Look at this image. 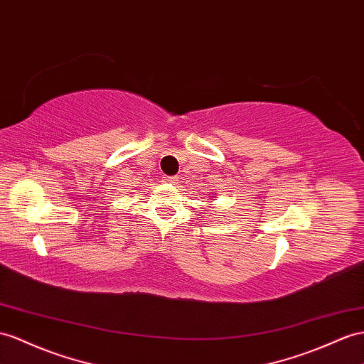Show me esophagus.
Returning <instances> with one entry per match:
<instances>
[{
  "label": "esophagus",
  "instance_id": "1",
  "mask_svg": "<svg viewBox=\"0 0 364 364\" xmlns=\"http://www.w3.org/2000/svg\"><path fill=\"white\" fill-rule=\"evenodd\" d=\"M164 181L169 183V184H176V183H178V178H176L175 175H172V176H164Z\"/></svg>",
  "mask_w": 364,
  "mask_h": 364
}]
</instances>
